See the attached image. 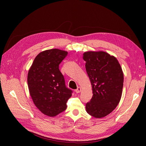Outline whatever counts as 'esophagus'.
I'll list each match as a JSON object with an SVG mask.
<instances>
[{
  "mask_svg": "<svg viewBox=\"0 0 146 146\" xmlns=\"http://www.w3.org/2000/svg\"><path fill=\"white\" fill-rule=\"evenodd\" d=\"M81 91H82V88H80V86H78V87L77 88V89L75 90V92L76 93V94H78V93H80Z\"/></svg>",
  "mask_w": 146,
  "mask_h": 146,
  "instance_id": "34e87169",
  "label": "esophagus"
}]
</instances>
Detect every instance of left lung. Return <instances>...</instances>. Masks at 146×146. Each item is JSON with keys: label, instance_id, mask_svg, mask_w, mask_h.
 Masks as SVG:
<instances>
[{"label": "left lung", "instance_id": "8db88e82", "mask_svg": "<svg viewBox=\"0 0 146 146\" xmlns=\"http://www.w3.org/2000/svg\"><path fill=\"white\" fill-rule=\"evenodd\" d=\"M83 59L90 80L93 97L86 104V112L100 119L110 113L122 94L123 73L119 61L104 51H86Z\"/></svg>", "mask_w": 146, "mask_h": 146}]
</instances>
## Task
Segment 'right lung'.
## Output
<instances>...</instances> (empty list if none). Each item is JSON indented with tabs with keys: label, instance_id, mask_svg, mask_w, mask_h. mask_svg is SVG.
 Here are the masks:
<instances>
[{
	"label": "right lung",
	"instance_id": "obj_1",
	"mask_svg": "<svg viewBox=\"0 0 146 146\" xmlns=\"http://www.w3.org/2000/svg\"><path fill=\"white\" fill-rule=\"evenodd\" d=\"M68 52L59 49L42 51L36 56L27 75L29 94L36 107L48 117L66 110L72 91L65 86L59 64Z\"/></svg>",
	"mask_w": 146,
	"mask_h": 146
}]
</instances>
